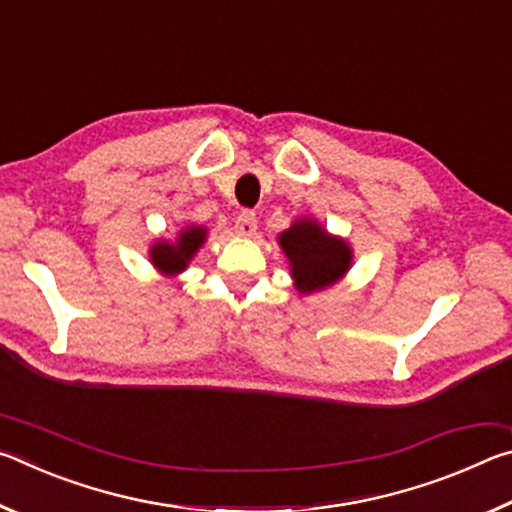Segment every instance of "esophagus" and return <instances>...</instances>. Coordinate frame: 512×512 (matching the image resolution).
<instances>
[{"mask_svg":"<svg viewBox=\"0 0 512 512\" xmlns=\"http://www.w3.org/2000/svg\"><path fill=\"white\" fill-rule=\"evenodd\" d=\"M255 230H257V216H255V212H250V210L239 212L237 221H235V232H237V235L253 237Z\"/></svg>","mask_w":512,"mask_h":512,"instance_id":"obj_1","label":"esophagus"}]
</instances>
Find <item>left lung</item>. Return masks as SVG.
I'll return each instance as SVG.
<instances>
[{
    "instance_id": "1",
    "label": "left lung",
    "mask_w": 512,
    "mask_h": 512,
    "mask_svg": "<svg viewBox=\"0 0 512 512\" xmlns=\"http://www.w3.org/2000/svg\"><path fill=\"white\" fill-rule=\"evenodd\" d=\"M280 246L291 262V275L302 293L325 289L348 271L350 248L345 241L329 237L314 221L293 223L280 235Z\"/></svg>"
}]
</instances>
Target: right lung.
Segmentation results:
<instances>
[{"instance_id": "1", "label": "right lung", "mask_w": 512, "mask_h": 512, "mask_svg": "<svg viewBox=\"0 0 512 512\" xmlns=\"http://www.w3.org/2000/svg\"><path fill=\"white\" fill-rule=\"evenodd\" d=\"M205 241V228H187L180 232L176 244H155L151 250V262L162 273H180L189 259Z\"/></svg>"}]
</instances>
